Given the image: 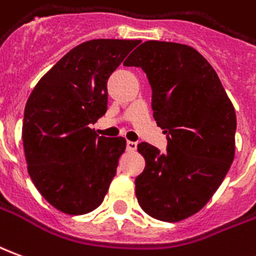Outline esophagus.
<instances>
[{
    "mask_svg": "<svg viewBox=\"0 0 256 256\" xmlns=\"http://www.w3.org/2000/svg\"><path fill=\"white\" fill-rule=\"evenodd\" d=\"M126 148H128V151H130V152H134V151L137 150V142H134V141H128Z\"/></svg>",
    "mask_w": 256,
    "mask_h": 256,
    "instance_id": "esophagus-1",
    "label": "esophagus"
}]
</instances>
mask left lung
Here are the masks:
<instances>
[{"instance_id":"left-lung-1","label":"left lung","mask_w":256,"mask_h":256,"mask_svg":"<svg viewBox=\"0 0 256 256\" xmlns=\"http://www.w3.org/2000/svg\"><path fill=\"white\" fill-rule=\"evenodd\" d=\"M146 73L154 118L168 134V150L137 146L146 159L136 178L142 210L180 222L206 205L226 178L236 154V110L215 69L196 48L150 40L123 62Z\"/></svg>"}]
</instances>
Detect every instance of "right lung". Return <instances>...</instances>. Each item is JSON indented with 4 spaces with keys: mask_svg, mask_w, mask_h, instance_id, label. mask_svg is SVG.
Here are the masks:
<instances>
[{
    "mask_svg": "<svg viewBox=\"0 0 256 256\" xmlns=\"http://www.w3.org/2000/svg\"><path fill=\"white\" fill-rule=\"evenodd\" d=\"M140 40L97 38L60 58L36 84L24 106L22 140L36 188L66 215L98 208L110 190L123 137H98L91 123L105 115L106 82Z\"/></svg>",
    "mask_w": 256,
    "mask_h": 256,
    "instance_id": "obj_1",
    "label": "right lung"
}]
</instances>
